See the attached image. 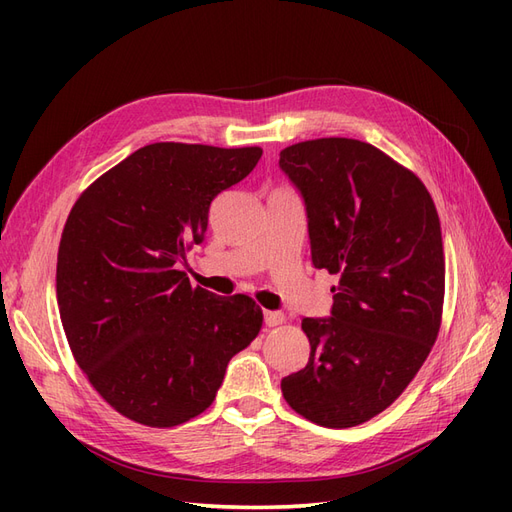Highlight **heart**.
I'll return each mask as SVG.
<instances>
[{"mask_svg":"<svg viewBox=\"0 0 512 512\" xmlns=\"http://www.w3.org/2000/svg\"><path fill=\"white\" fill-rule=\"evenodd\" d=\"M290 207H301V196L299 192L292 188V185H284V188H277L271 198H269V205H267V211H269V218L275 220L277 213L282 211H288Z\"/></svg>","mask_w":512,"mask_h":512,"instance_id":"obj_1","label":"heart"}]
</instances>
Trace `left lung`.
Listing matches in <instances>:
<instances>
[{
    "label": "left lung",
    "mask_w": 512,
    "mask_h": 512,
    "mask_svg": "<svg viewBox=\"0 0 512 512\" xmlns=\"http://www.w3.org/2000/svg\"><path fill=\"white\" fill-rule=\"evenodd\" d=\"M260 156V147L153 143L98 177L68 215L61 324L89 384L134 423L175 427L203 414L228 361L262 329L252 297L181 269L205 239L213 198Z\"/></svg>",
    "instance_id": "obj_1"
}]
</instances>
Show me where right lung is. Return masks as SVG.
Returning <instances> with one entry per match:
<instances>
[{
	"label": "right lung",
	"instance_id": "obj_1",
	"mask_svg": "<svg viewBox=\"0 0 512 512\" xmlns=\"http://www.w3.org/2000/svg\"><path fill=\"white\" fill-rule=\"evenodd\" d=\"M280 166L303 192L314 265L337 277L331 318L303 320L309 361L282 393L316 425H361L406 391L440 333L438 211L421 179L354 138L290 145Z\"/></svg>",
	"mask_w": 512,
	"mask_h": 512
}]
</instances>
